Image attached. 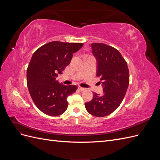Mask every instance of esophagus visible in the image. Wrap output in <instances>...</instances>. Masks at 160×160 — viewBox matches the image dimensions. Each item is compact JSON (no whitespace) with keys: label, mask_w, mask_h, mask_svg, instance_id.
Segmentation results:
<instances>
[{"label":"esophagus","mask_w":160,"mask_h":160,"mask_svg":"<svg viewBox=\"0 0 160 160\" xmlns=\"http://www.w3.org/2000/svg\"><path fill=\"white\" fill-rule=\"evenodd\" d=\"M78 89L82 91H84V90H85V88H81V87L79 86V87H78Z\"/></svg>","instance_id":"obj_1"}]
</instances>
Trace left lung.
I'll list each match as a JSON object with an SVG mask.
<instances>
[{"label": "left lung", "mask_w": 160, "mask_h": 160, "mask_svg": "<svg viewBox=\"0 0 160 160\" xmlns=\"http://www.w3.org/2000/svg\"><path fill=\"white\" fill-rule=\"evenodd\" d=\"M91 46L98 63L96 75L100 77L103 93H94L93 98L85 106L90 114L104 117L113 113L122 102L129 83V69L127 62L115 48L104 43Z\"/></svg>", "instance_id": "8db88e82"}]
</instances>
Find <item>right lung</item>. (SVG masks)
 Listing matches in <instances>:
<instances>
[{"instance_id": "1", "label": "right lung", "mask_w": 160, "mask_h": 160, "mask_svg": "<svg viewBox=\"0 0 160 160\" xmlns=\"http://www.w3.org/2000/svg\"><path fill=\"white\" fill-rule=\"evenodd\" d=\"M83 43L48 42L33 53L27 71V83L37 108L51 116L63 113L68 107L67 98L77 90L76 85H64L57 80L58 74L69 65L72 54Z\"/></svg>"}]
</instances>
